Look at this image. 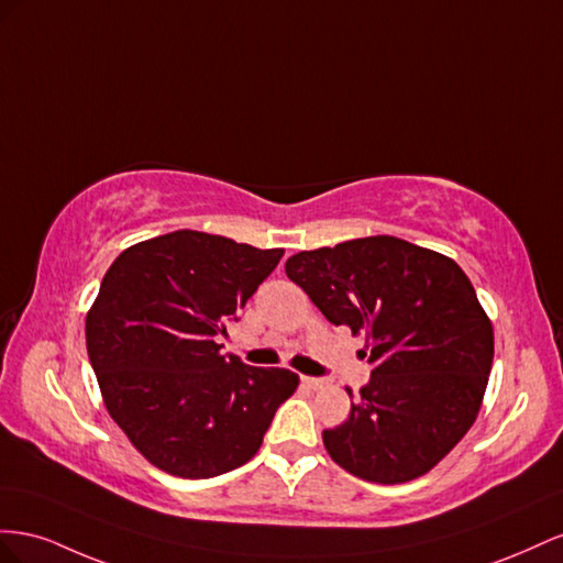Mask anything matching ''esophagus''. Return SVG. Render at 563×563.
Returning a JSON list of instances; mask_svg holds the SVG:
<instances>
[{"mask_svg":"<svg viewBox=\"0 0 563 563\" xmlns=\"http://www.w3.org/2000/svg\"><path fill=\"white\" fill-rule=\"evenodd\" d=\"M301 384L307 389H323L325 387V379H320V377H301Z\"/></svg>","mask_w":563,"mask_h":563,"instance_id":"obj_1","label":"esophagus"}]
</instances>
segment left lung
Here are the masks:
<instances>
[{
  "instance_id": "obj_1",
  "label": "left lung",
  "mask_w": 563,
  "mask_h": 563,
  "mask_svg": "<svg viewBox=\"0 0 563 563\" xmlns=\"http://www.w3.org/2000/svg\"><path fill=\"white\" fill-rule=\"evenodd\" d=\"M285 273L371 351V382L323 431L328 455L384 486L437 467L476 422L493 365V323L464 271L441 252L371 235L299 252Z\"/></svg>"
}]
</instances>
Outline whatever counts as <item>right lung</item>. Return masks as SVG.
Segmentation results:
<instances>
[{"label": "right lung", "mask_w": 563, "mask_h": 563, "mask_svg": "<svg viewBox=\"0 0 563 563\" xmlns=\"http://www.w3.org/2000/svg\"><path fill=\"white\" fill-rule=\"evenodd\" d=\"M283 250L174 231L126 247L87 313L108 415L157 470L212 478L250 462L299 375L223 356L219 334Z\"/></svg>", "instance_id": "add662e5"}]
</instances>
